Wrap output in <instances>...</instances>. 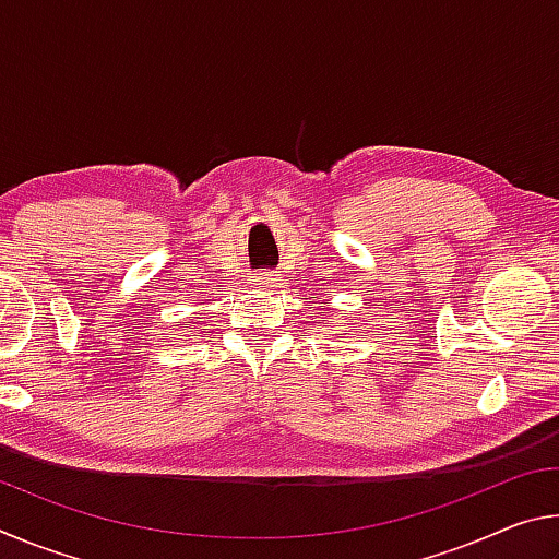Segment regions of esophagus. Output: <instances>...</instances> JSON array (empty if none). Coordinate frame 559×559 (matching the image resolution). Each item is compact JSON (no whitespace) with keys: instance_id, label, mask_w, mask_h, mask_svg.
<instances>
[{"instance_id":"34e87169","label":"esophagus","mask_w":559,"mask_h":559,"mask_svg":"<svg viewBox=\"0 0 559 559\" xmlns=\"http://www.w3.org/2000/svg\"><path fill=\"white\" fill-rule=\"evenodd\" d=\"M253 283H257L259 288H273L278 286V276L273 271H259L257 276H253Z\"/></svg>"}]
</instances>
